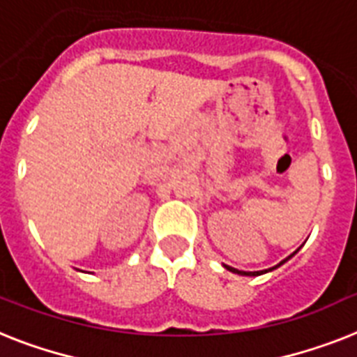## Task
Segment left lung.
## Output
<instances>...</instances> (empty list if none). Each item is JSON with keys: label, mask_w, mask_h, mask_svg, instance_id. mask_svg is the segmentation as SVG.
Instances as JSON below:
<instances>
[{"label": "left lung", "mask_w": 357, "mask_h": 357, "mask_svg": "<svg viewBox=\"0 0 357 357\" xmlns=\"http://www.w3.org/2000/svg\"><path fill=\"white\" fill-rule=\"evenodd\" d=\"M297 251H299V249H297ZM297 251H295V253H297ZM295 253H294V255H295ZM294 255H289L288 259H284L282 262H280V264H277V266H273V268H269V269H264V271H242V269L231 268V266H225V264H224V268L227 269V271H231V273H236V275H244V277H259V275H262V273H268V271H273V269H277V268H279V266H282L284 262H288V260L291 259V257H294Z\"/></svg>", "instance_id": "left-lung-1"}]
</instances>
